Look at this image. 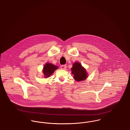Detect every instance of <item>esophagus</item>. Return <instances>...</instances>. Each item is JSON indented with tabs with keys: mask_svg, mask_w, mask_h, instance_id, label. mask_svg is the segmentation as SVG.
<instances>
[{
	"mask_svg": "<svg viewBox=\"0 0 130 130\" xmlns=\"http://www.w3.org/2000/svg\"><path fill=\"white\" fill-rule=\"evenodd\" d=\"M60 68L63 70H65L67 68V66L66 65H63L60 66Z\"/></svg>",
	"mask_w": 130,
	"mask_h": 130,
	"instance_id": "esophagus-1",
	"label": "esophagus"
}]
</instances>
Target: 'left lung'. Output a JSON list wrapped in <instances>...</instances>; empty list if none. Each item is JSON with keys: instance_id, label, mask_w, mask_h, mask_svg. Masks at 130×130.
<instances>
[{"instance_id": "1", "label": "left lung", "mask_w": 130, "mask_h": 130, "mask_svg": "<svg viewBox=\"0 0 130 130\" xmlns=\"http://www.w3.org/2000/svg\"><path fill=\"white\" fill-rule=\"evenodd\" d=\"M71 70L72 74L74 75V78L77 81H82L87 78L88 75L86 71L78 62L73 64Z\"/></svg>"}]
</instances>
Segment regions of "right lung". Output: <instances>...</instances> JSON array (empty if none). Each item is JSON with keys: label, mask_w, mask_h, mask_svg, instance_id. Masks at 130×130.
I'll return each instance as SVG.
<instances>
[{"label": "right lung", "mask_w": 130, "mask_h": 130, "mask_svg": "<svg viewBox=\"0 0 130 130\" xmlns=\"http://www.w3.org/2000/svg\"><path fill=\"white\" fill-rule=\"evenodd\" d=\"M58 69V67L50 63H46L43 67V73L45 78H48L50 76L54 71Z\"/></svg>", "instance_id": "obj_1"}]
</instances>
